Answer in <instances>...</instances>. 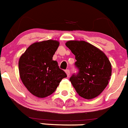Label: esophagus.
I'll return each mask as SVG.
<instances>
[{"label":"esophagus","instance_id":"esophagus-1","mask_svg":"<svg viewBox=\"0 0 128 128\" xmlns=\"http://www.w3.org/2000/svg\"><path fill=\"white\" fill-rule=\"evenodd\" d=\"M65 72H66V75H67L68 77H69L70 74V70H66L65 71Z\"/></svg>","mask_w":128,"mask_h":128}]
</instances>
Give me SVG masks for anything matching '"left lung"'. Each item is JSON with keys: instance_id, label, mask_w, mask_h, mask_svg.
Instances as JSON below:
<instances>
[{"instance_id": "1", "label": "left lung", "mask_w": 128, "mask_h": 128, "mask_svg": "<svg viewBox=\"0 0 128 128\" xmlns=\"http://www.w3.org/2000/svg\"><path fill=\"white\" fill-rule=\"evenodd\" d=\"M76 56L79 69L70 80L80 97L92 100L104 90L110 79L111 64L100 49L85 41L70 40L66 43Z\"/></svg>"}]
</instances>
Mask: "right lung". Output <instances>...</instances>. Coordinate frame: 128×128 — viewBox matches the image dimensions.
Here are the masks:
<instances>
[{
  "label": "right lung",
  "instance_id": "add662e5",
  "mask_svg": "<svg viewBox=\"0 0 128 128\" xmlns=\"http://www.w3.org/2000/svg\"><path fill=\"white\" fill-rule=\"evenodd\" d=\"M53 40L35 42L22 54L19 60V76L31 94L40 98L52 94L66 73L59 68L52 56L59 46Z\"/></svg>",
  "mask_w": 128,
  "mask_h": 128
}]
</instances>
